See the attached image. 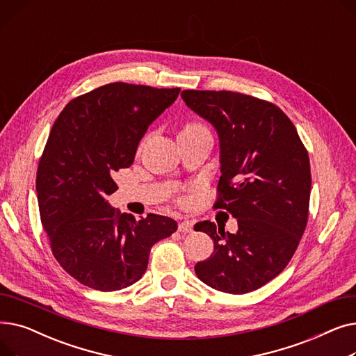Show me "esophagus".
Listing matches in <instances>:
<instances>
[{
  "instance_id": "esophagus-1",
  "label": "esophagus",
  "mask_w": 356,
  "mask_h": 356,
  "mask_svg": "<svg viewBox=\"0 0 356 356\" xmlns=\"http://www.w3.org/2000/svg\"><path fill=\"white\" fill-rule=\"evenodd\" d=\"M177 231L180 234H191V232H193V223L189 222V220H184V222L179 223Z\"/></svg>"
}]
</instances>
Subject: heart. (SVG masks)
<instances>
[{
    "label": "heart",
    "instance_id": "obj_1",
    "mask_svg": "<svg viewBox=\"0 0 356 356\" xmlns=\"http://www.w3.org/2000/svg\"><path fill=\"white\" fill-rule=\"evenodd\" d=\"M186 128H204L202 124H191V125H188Z\"/></svg>",
    "mask_w": 356,
    "mask_h": 356
}]
</instances>
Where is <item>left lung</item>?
I'll use <instances>...</instances> for the list:
<instances>
[{"label": "left lung", "instance_id": "left-lung-1", "mask_svg": "<svg viewBox=\"0 0 356 356\" xmlns=\"http://www.w3.org/2000/svg\"><path fill=\"white\" fill-rule=\"evenodd\" d=\"M181 98L218 133L220 179L215 209L238 231L202 220L195 231L213 239V254L195 266L209 287L245 294L282 273L307 225L312 188L307 149L277 105L231 90H183Z\"/></svg>", "mask_w": 356, "mask_h": 356}]
</instances>
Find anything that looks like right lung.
Masks as SVG:
<instances>
[{"label":"right lung","instance_id":"right-lung-1","mask_svg":"<svg viewBox=\"0 0 356 356\" xmlns=\"http://www.w3.org/2000/svg\"><path fill=\"white\" fill-rule=\"evenodd\" d=\"M114 82L70 101L54 121L35 177L40 219L54 258L83 286L125 289L143 277L149 250L177 229L172 218L148 213L137 220L105 199L114 175L134 161L149 124L179 97Z\"/></svg>","mask_w":356,"mask_h":356}]
</instances>
